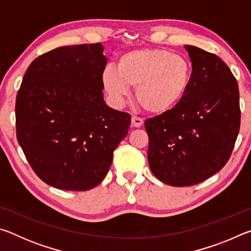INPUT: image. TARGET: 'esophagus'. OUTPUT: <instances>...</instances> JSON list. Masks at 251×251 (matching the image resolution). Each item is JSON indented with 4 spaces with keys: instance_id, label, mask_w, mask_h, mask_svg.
Segmentation results:
<instances>
[{
    "instance_id": "34e87169",
    "label": "esophagus",
    "mask_w": 251,
    "mask_h": 251,
    "mask_svg": "<svg viewBox=\"0 0 251 251\" xmlns=\"http://www.w3.org/2000/svg\"><path fill=\"white\" fill-rule=\"evenodd\" d=\"M143 123H144V121L142 120L141 117H137V116L131 117V126L141 127L143 125Z\"/></svg>"
}]
</instances>
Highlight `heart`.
<instances>
[{"label":"heart","instance_id":"b5f03b06","mask_svg":"<svg viewBox=\"0 0 251 251\" xmlns=\"http://www.w3.org/2000/svg\"><path fill=\"white\" fill-rule=\"evenodd\" d=\"M192 79L189 59L161 49L129 50L118 58L117 70L108 66L101 73V85L112 103L122 104L129 87L136 88L138 104L151 114H163L179 104Z\"/></svg>","mask_w":251,"mask_h":251}]
</instances>
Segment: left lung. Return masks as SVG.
I'll list each match as a JSON object with an SVG mask.
<instances>
[{"label": "left lung", "mask_w": 251, "mask_h": 251, "mask_svg": "<svg viewBox=\"0 0 251 251\" xmlns=\"http://www.w3.org/2000/svg\"><path fill=\"white\" fill-rule=\"evenodd\" d=\"M193 79L179 104L145 121L148 163L160 181L184 187L199 184L222 169L240 128L239 88L216 54L185 45Z\"/></svg>", "instance_id": "8db88e82"}]
</instances>
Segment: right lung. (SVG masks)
I'll use <instances>...</instances> for the list:
<instances>
[{
    "label": "right lung",
    "mask_w": 251,
    "mask_h": 251,
    "mask_svg": "<svg viewBox=\"0 0 251 251\" xmlns=\"http://www.w3.org/2000/svg\"><path fill=\"white\" fill-rule=\"evenodd\" d=\"M100 43L62 46L31 63L16 95V137L50 186L83 192L107 175L130 115L108 107Z\"/></svg>",
    "instance_id": "obj_1"
}]
</instances>
